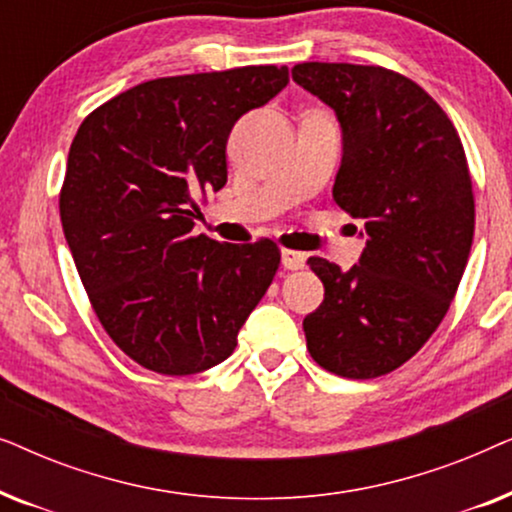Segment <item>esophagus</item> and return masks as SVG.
<instances>
[{
	"instance_id": "1",
	"label": "esophagus",
	"mask_w": 512,
	"mask_h": 512,
	"mask_svg": "<svg viewBox=\"0 0 512 512\" xmlns=\"http://www.w3.org/2000/svg\"><path fill=\"white\" fill-rule=\"evenodd\" d=\"M282 265L286 270H300L305 268V254L293 249H282Z\"/></svg>"
}]
</instances>
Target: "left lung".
Instances as JSON below:
<instances>
[{"mask_svg": "<svg viewBox=\"0 0 512 512\" xmlns=\"http://www.w3.org/2000/svg\"><path fill=\"white\" fill-rule=\"evenodd\" d=\"M291 76L338 116L333 200L368 235L347 272L307 258L324 282L303 321L307 349L328 373L370 380L412 359L450 310L473 244L471 172L457 128L408 76L349 62H303Z\"/></svg>", "mask_w": 512, "mask_h": 512, "instance_id": "1", "label": "left lung"}]
</instances>
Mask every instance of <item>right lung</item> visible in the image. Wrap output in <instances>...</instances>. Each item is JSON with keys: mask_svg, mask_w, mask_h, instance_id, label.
I'll use <instances>...</instances> for the list:
<instances>
[{"mask_svg": "<svg viewBox=\"0 0 512 512\" xmlns=\"http://www.w3.org/2000/svg\"><path fill=\"white\" fill-rule=\"evenodd\" d=\"M289 83L275 65L165 76L83 118L60 191L65 240L116 347L160 375H193L233 354L279 268L268 237L195 235V195L228 181L237 118Z\"/></svg>", "mask_w": 512, "mask_h": 512, "instance_id": "right-lung-1", "label": "right lung"}]
</instances>
